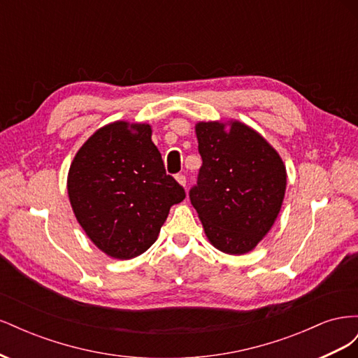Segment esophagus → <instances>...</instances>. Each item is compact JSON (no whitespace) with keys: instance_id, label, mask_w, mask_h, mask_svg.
<instances>
[{"instance_id":"obj_1","label":"esophagus","mask_w":358,"mask_h":358,"mask_svg":"<svg viewBox=\"0 0 358 358\" xmlns=\"http://www.w3.org/2000/svg\"><path fill=\"white\" fill-rule=\"evenodd\" d=\"M175 179H176V182L179 183V185L185 187V183H187V178H185V176H183V175H176Z\"/></svg>"}]
</instances>
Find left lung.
I'll list each match as a JSON object with an SVG mask.
<instances>
[{
  "label": "left lung",
  "mask_w": 358,
  "mask_h": 358,
  "mask_svg": "<svg viewBox=\"0 0 358 358\" xmlns=\"http://www.w3.org/2000/svg\"><path fill=\"white\" fill-rule=\"evenodd\" d=\"M203 166L189 191L209 243L243 255L264 239L282 208L287 169L257 129L237 119L196 124Z\"/></svg>",
  "instance_id": "left-lung-1"
}]
</instances>
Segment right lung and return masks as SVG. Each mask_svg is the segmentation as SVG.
Listing matches in <instances>:
<instances>
[{
  "instance_id": "1",
  "label": "right lung",
  "mask_w": 358,
  "mask_h": 358,
  "mask_svg": "<svg viewBox=\"0 0 358 358\" xmlns=\"http://www.w3.org/2000/svg\"><path fill=\"white\" fill-rule=\"evenodd\" d=\"M73 213L101 252L131 259L155 243L185 191L166 175L152 127L115 121L86 140L67 175Z\"/></svg>"
}]
</instances>
